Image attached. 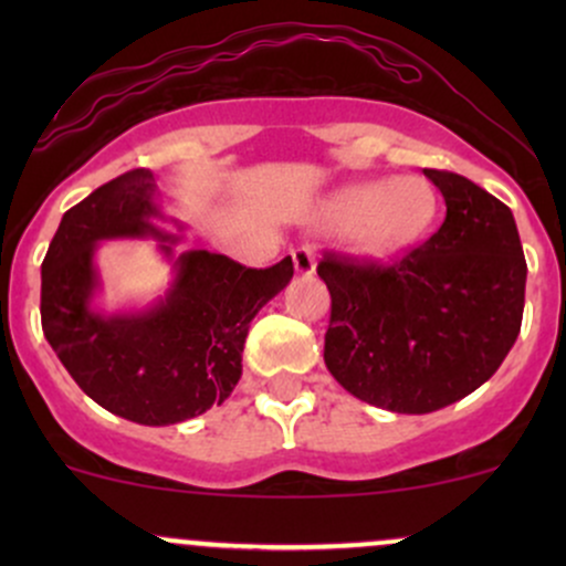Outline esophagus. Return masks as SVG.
Wrapping results in <instances>:
<instances>
[{
    "mask_svg": "<svg viewBox=\"0 0 566 566\" xmlns=\"http://www.w3.org/2000/svg\"><path fill=\"white\" fill-rule=\"evenodd\" d=\"M292 261H295L297 274L311 276L316 271V255L311 247H297V250H292Z\"/></svg>",
    "mask_w": 566,
    "mask_h": 566,
    "instance_id": "esophagus-1",
    "label": "esophagus"
}]
</instances>
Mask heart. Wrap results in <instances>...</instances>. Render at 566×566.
I'll use <instances>...</instances> for the list:
<instances>
[{
	"instance_id": "obj_1",
	"label": "heart",
	"mask_w": 566,
	"mask_h": 566,
	"mask_svg": "<svg viewBox=\"0 0 566 566\" xmlns=\"http://www.w3.org/2000/svg\"><path fill=\"white\" fill-rule=\"evenodd\" d=\"M433 216L437 193L428 180L415 175L340 188L322 210L324 223L350 231L354 247L367 258H388L412 247Z\"/></svg>"
}]
</instances>
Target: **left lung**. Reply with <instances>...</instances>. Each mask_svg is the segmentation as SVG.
Segmentation results:
<instances>
[{
  "label": "left lung",
  "instance_id": "8db88e82",
  "mask_svg": "<svg viewBox=\"0 0 566 566\" xmlns=\"http://www.w3.org/2000/svg\"><path fill=\"white\" fill-rule=\"evenodd\" d=\"M447 216L391 265L324 252L333 297L324 365L367 405L426 415L503 365L524 314L527 261L503 201L463 175L423 170Z\"/></svg>",
  "mask_w": 566,
  "mask_h": 566
}]
</instances>
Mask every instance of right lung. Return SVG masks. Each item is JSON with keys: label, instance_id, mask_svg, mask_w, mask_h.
<instances>
[{"label": "right lung", "instance_id": "right-lung-1", "mask_svg": "<svg viewBox=\"0 0 566 566\" xmlns=\"http://www.w3.org/2000/svg\"><path fill=\"white\" fill-rule=\"evenodd\" d=\"M161 218L157 180L129 170L71 207L42 263V329L57 359L90 399L140 426H172L229 399L242 378L247 329L292 279L287 255L271 269H247L207 250L174 258L168 295L138 315L92 308L99 280L94 250L103 238L154 235L172 256L178 237Z\"/></svg>", "mask_w": 566, "mask_h": 566}]
</instances>
